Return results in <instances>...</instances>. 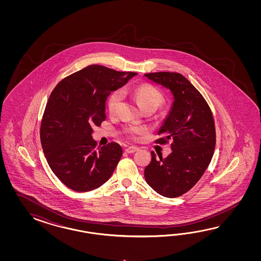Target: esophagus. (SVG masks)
Here are the masks:
<instances>
[{
  "label": "esophagus",
  "mask_w": 261,
  "mask_h": 261,
  "mask_svg": "<svg viewBox=\"0 0 261 261\" xmlns=\"http://www.w3.org/2000/svg\"><path fill=\"white\" fill-rule=\"evenodd\" d=\"M138 150H139V148L136 147V146H129V147L125 148L124 151L128 153V154H131V153H135V152H137Z\"/></svg>",
  "instance_id": "obj_1"
}]
</instances>
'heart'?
<instances>
[{
    "mask_svg": "<svg viewBox=\"0 0 261 261\" xmlns=\"http://www.w3.org/2000/svg\"><path fill=\"white\" fill-rule=\"evenodd\" d=\"M123 95H131L134 96L136 100L140 104L142 110L145 109H153L156 110L159 106L164 101V96L157 88L149 85V84H142L137 87H124L121 91L118 90L111 94L107 107L110 114H115L119 109V105L122 101ZM125 132L132 138H136L138 135L142 134L144 132V128L137 126H127Z\"/></svg>",
    "mask_w": 261,
    "mask_h": 261,
    "instance_id": "heart-1",
    "label": "heart"
}]
</instances>
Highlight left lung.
Masks as SVG:
<instances>
[{
  "label": "left lung",
  "instance_id": "left-lung-1",
  "mask_svg": "<svg viewBox=\"0 0 261 261\" xmlns=\"http://www.w3.org/2000/svg\"><path fill=\"white\" fill-rule=\"evenodd\" d=\"M145 77L168 89L173 102L156 142L171 141L172 152L166 157L152 151V160L144 169L146 182L159 194L179 197L195 186L210 165L215 148V126L211 108L188 79L181 73L160 71Z\"/></svg>",
  "mask_w": 261,
  "mask_h": 261
}]
</instances>
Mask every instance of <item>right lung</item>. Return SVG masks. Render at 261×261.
<instances>
[{
    "label": "right lung",
    "instance_id": "right-lung-1",
    "mask_svg": "<svg viewBox=\"0 0 261 261\" xmlns=\"http://www.w3.org/2000/svg\"><path fill=\"white\" fill-rule=\"evenodd\" d=\"M136 74L91 65L61 80L51 92L40 139L50 169L69 189L90 191L110 179L122 156L121 146L111 142L96 150L92 127L106 119L111 92Z\"/></svg>",
    "mask_w": 261,
    "mask_h": 261
}]
</instances>
